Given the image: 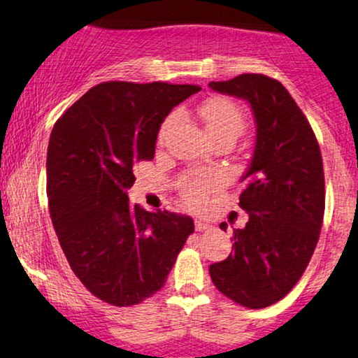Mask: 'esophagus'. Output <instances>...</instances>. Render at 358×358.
Instances as JSON below:
<instances>
[{"label":"esophagus","mask_w":358,"mask_h":358,"mask_svg":"<svg viewBox=\"0 0 358 358\" xmlns=\"http://www.w3.org/2000/svg\"><path fill=\"white\" fill-rule=\"evenodd\" d=\"M194 228H196V231H206V229H211V224L205 223V221L196 220L194 221Z\"/></svg>","instance_id":"esophagus-1"}]
</instances>
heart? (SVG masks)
<instances>
[{
  "mask_svg": "<svg viewBox=\"0 0 358 358\" xmlns=\"http://www.w3.org/2000/svg\"><path fill=\"white\" fill-rule=\"evenodd\" d=\"M200 115L203 122H205L206 132L210 134L211 138L223 137V135H229V137L238 138L239 135L243 134L244 125H246L241 108H239L234 102L228 101V99H208L206 102L201 103ZM178 117V112H173V114L166 117V120L160 129V135H158L160 142H164L166 138V135L170 134L171 129H173ZM216 185H218V180L213 175L193 176V178H189L183 183V198L187 200L188 205L200 206L201 203L205 201L206 193L215 189Z\"/></svg>",
  "mask_w": 358,
  "mask_h": 358,
  "instance_id": "1",
  "label": "heart"
}]
</instances>
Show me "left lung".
<instances>
[{
    "mask_svg": "<svg viewBox=\"0 0 358 358\" xmlns=\"http://www.w3.org/2000/svg\"><path fill=\"white\" fill-rule=\"evenodd\" d=\"M208 87L244 99L256 122L239 194L250 220L234 229L233 251L210 266V275L226 297L262 309L296 286L317 246L325 208L322 157L310 124L279 80L241 74ZM220 228L226 231L228 224Z\"/></svg>",
    "mask_w": 358,
    "mask_h": 358,
    "instance_id": "left-lung-1",
    "label": "left lung"
}]
</instances>
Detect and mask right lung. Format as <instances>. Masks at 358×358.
Returning a JSON list of instances; mask_svg holds the SVG:
<instances>
[{"instance_id":"1","label":"right lung","mask_w":358,"mask_h":358,"mask_svg":"<svg viewBox=\"0 0 358 358\" xmlns=\"http://www.w3.org/2000/svg\"><path fill=\"white\" fill-rule=\"evenodd\" d=\"M198 85L102 83L72 103L49 137L48 198L59 244L94 296L117 307L164 287L194 231L189 216L129 201L138 162L155 155L170 110Z\"/></svg>"}]
</instances>
